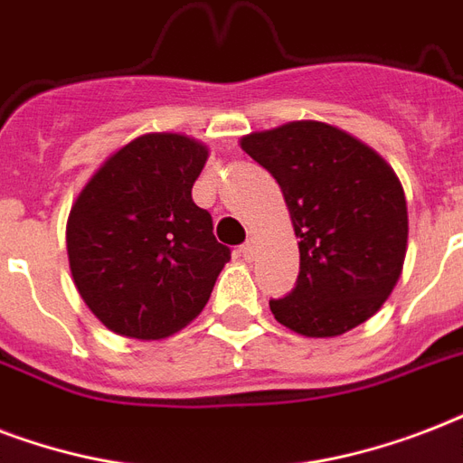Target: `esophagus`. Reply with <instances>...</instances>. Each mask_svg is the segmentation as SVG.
Returning a JSON list of instances; mask_svg holds the SVG:
<instances>
[{
  "label": "esophagus",
  "mask_w": 463,
  "mask_h": 463,
  "mask_svg": "<svg viewBox=\"0 0 463 463\" xmlns=\"http://www.w3.org/2000/svg\"><path fill=\"white\" fill-rule=\"evenodd\" d=\"M239 256H241L243 260H253V256H256V243H253V239L243 243V246H239Z\"/></svg>",
  "instance_id": "34e87169"
}]
</instances>
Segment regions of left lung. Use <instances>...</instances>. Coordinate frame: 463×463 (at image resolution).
<instances>
[{
    "label": "left lung",
    "mask_w": 463,
    "mask_h": 463,
    "mask_svg": "<svg viewBox=\"0 0 463 463\" xmlns=\"http://www.w3.org/2000/svg\"><path fill=\"white\" fill-rule=\"evenodd\" d=\"M241 149L278 181L299 239L297 285L270 299L275 318L309 338H333L374 317L406 258V195L393 168L317 120L246 135Z\"/></svg>",
    "instance_id": "left-lung-1"
}]
</instances>
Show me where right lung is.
<instances>
[{
	"label": "right lung",
	"instance_id": "obj_1",
	"mask_svg": "<svg viewBox=\"0 0 463 463\" xmlns=\"http://www.w3.org/2000/svg\"><path fill=\"white\" fill-rule=\"evenodd\" d=\"M207 149L174 132L142 135L79 193L67 253L79 295L110 331L159 340L205 309L232 258L213 214L193 203Z\"/></svg>",
	"mask_w": 463,
	"mask_h": 463
}]
</instances>
